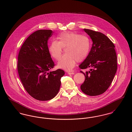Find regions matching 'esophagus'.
<instances>
[{"label": "esophagus", "instance_id": "34e87169", "mask_svg": "<svg viewBox=\"0 0 132 132\" xmlns=\"http://www.w3.org/2000/svg\"><path fill=\"white\" fill-rule=\"evenodd\" d=\"M68 74H69V75H74V74H75V73H74V72H68Z\"/></svg>", "mask_w": 132, "mask_h": 132}]
</instances>
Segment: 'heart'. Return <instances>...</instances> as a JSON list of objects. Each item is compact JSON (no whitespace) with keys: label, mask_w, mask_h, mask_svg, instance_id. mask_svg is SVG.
Listing matches in <instances>:
<instances>
[{"label":"heart","mask_w":132,"mask_h":132,"mask_svg":"<svg viewBox=\"0 0 132 132\" xmlns=\"http://www.w3.org/2000/svg\"><path fill=\"white\" fill-rule=\"evenodd\" d=\"M57 40H52L49 47L51 56L58 60L63 52H66L58 63V66L66 70H71L77 62H81L88 56L91 48L90 40L86 36L73 32H63Z\"/></svg>","instance_id":"heart-1"}]
</instances>
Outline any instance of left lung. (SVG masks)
<instances>
[{"label": "left lung", "mask_w": 132, "mask_h": 132, "mask_svg": "<svg viewBox=\"0 0 132 132\" xmlns=\"http://www.w3.org/2000/svg\"><path fill=\"white\" fill-rule=\"evenodd\" d=\"M93 40L92 47L86 58L79 65L80 71L85 77L81 85L85 94L95 96L105 93L110 86L117 69V56L112 42L104 34L93 30L84 29Z\"/></svg>", "instance_id": "obj_1"}]
</instances>
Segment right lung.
Masks as SVG:
<instances>
[{
    "instance_id": "obj_1",
    "label": "right lung",
    "mask_w": 132,
    "mask_h": 132,
    "mask_svg": "<svg viewBox=\"0 0 132 132\" xmlns=\"http://www.w3.org/2000/svg\"><path fill=\"white\" fill-rule=\"evenodd\" d=\"M51 30L40 29L25 40L19 51L17 69L21 81L28 94L39 101H48L58 94L64 72L50 71L55 64L49 51L48 40Z\"/></svg>"
}]
</instances>
